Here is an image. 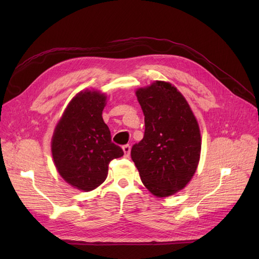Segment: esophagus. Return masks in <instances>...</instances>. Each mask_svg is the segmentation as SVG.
Instances as JSON below:
<instances>
[{"mask_svg": "<svg viewBox=\"0 0 259 259\" xmlns=\"http://www.w3.org/2000/svg\"><path fill=\"white\" fill-rule=\"evenodd\" d=\"M123 151H124V155H125V156H130V153H131V146H130V145H124V146H123Z\"/></svg>", "mask_w": 259, "mask_h": 259, "instance_id": "34e87169", "label": "esophagus"}]
</instances>
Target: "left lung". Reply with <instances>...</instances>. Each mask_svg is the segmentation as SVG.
Here are the masks:
<instances>
[{
  "label": "left lung",
  "instance_id": "1",
  "mask_svg": "<svg viewBox=\"0 0 259 259\" xmlns=\"http://www.w3.org/2000/svg\"><path fill=\"white\" fill-rule=\"evenodd\" d=\"M145 115V135L131 156L140 179L155 197L184 189L197 170L201 135L185 97L167 82L155 81L136 91Z\"/></svg>",
  "mask_w": 259,
  "mask_h": 259
}]
</instances>
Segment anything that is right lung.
<instances>
[{
  "label": "right lung",
  "mask_w": 259,
  "mask_h": 259,
  "mask_svg": "<svg viewBox=\"0 0 259 259\" xmlns=\"http://www.w3.org/2000/svg\"><path fill=\"white\" fill-rule=\"evenodd\" d=\"M107 96L85 91L70 101L52 138V154L59 175L76 189L91 191L103 184L108 166L124 154L111 142L103 119Z\"/></svg>",
  "instance_id": "1"
}]
</instances>
